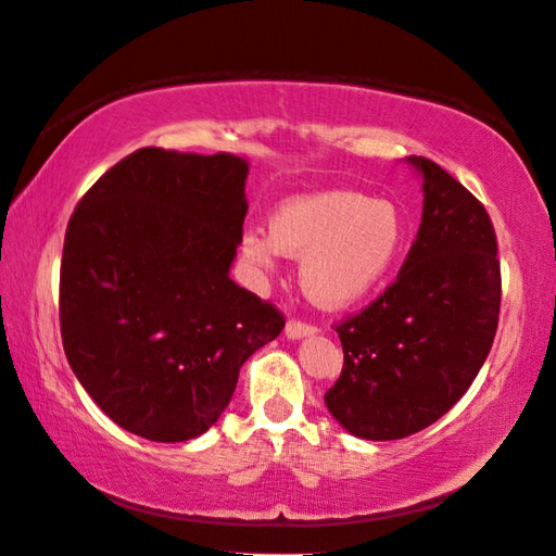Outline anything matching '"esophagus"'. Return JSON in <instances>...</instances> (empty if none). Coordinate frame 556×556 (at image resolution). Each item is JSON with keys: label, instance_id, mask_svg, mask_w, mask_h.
Returning a JSON list of instances; mask_svg holds the SVG:
<instances>
[{"label": "esophagus", "instance_id": "1", "mask_svg": "<svg viewBox=\"0 0 556 556\" xmlns=\"http://www.w3.org/2000/svg\"><path fill=\"white\" fill-rule=\"evenodd\" d=\"M314 331H317L314 324L302 321V319H290L288 327H286V337L288 339H305V337H312Z\"/></svg>", "mask_w": 556, "mask_h": 556}]
</instances>
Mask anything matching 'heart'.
I'll use <instances>...</instances> for the list:
<instances>
[{"label":"heart","instance_id":"heart-1","mask_svg":"<svg viewBox=\"0 0 556 556\" xmlns=\"http://www.w3.org/2000/svg\"><path fill=\"white\" fill-rule=\"evenodd\" d=\"M404 244V219L390 201L355 191H321L282 203L270 217V239L247 232L244 256L274 266L278 254L302 258V286L327 307L368 295L390 274Z\"/></svg>","mask_w":556,"mask_h":556}]
</instances>
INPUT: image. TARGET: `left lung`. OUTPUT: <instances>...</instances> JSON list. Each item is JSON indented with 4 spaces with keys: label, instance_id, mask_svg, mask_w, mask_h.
<instances>
[{
    "label": "left lung",
    "instance_id": "8db88e82",
    "mask_svg": "<svg viewBox=\"0 0 556 556\" xmlns=\"http://www.w3.org/2000/svg\"><path fill=\"white\" fill-rule=\"evenodd\" d=\"M424 215L404 266L380 298L339 321L343 370L324 394L365 441H400L455 406L496 337L501 264L486 207L426 156Z\"/></svg>",
    "mask_w": 556,
    "mask_h": 556
}]
</instances>
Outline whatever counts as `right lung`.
I'll return each instance as SVG.
<instances>
[{
    "mask_svg": "<svg viewBox=\"0 0 556 556\" xmlns=\"http://www.w3.org/2000/svg\"><path fill=\"white\" fill-rule=\"evenodd\" d=\"M249 164L142 148L81 195L60 264L70 368L111 421L154 443L205 433L239 368L286 327L229 278Z\"/></svg>",
    "mask_w": 556,
    "mask_h": 556,
    "instance_id": "right-lung-1",
    "label": "right lung"
}]
</instances>
